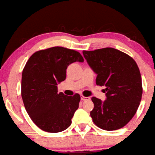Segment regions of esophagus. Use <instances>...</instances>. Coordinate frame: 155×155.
Wrapping results in <instances>:
<instances>
[{"instance_id": "1", "label": "esophagus", "mask_w": 155, "mask_h": 155, "mask_svg": "<svg viewBox=\"0 0 155 155\" xmlns=\"http://www.w3.org/2000/svg\"><path fill=\"white\" fill-rule=\"evenodd\" d=\"M81 100H83V101H86V100H90V97H85L82 95H81Z\"/></svg>"}]
</instances>
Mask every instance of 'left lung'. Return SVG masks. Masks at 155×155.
I'll use <instances>...</instances> for the list:
<instances>
[{"label": "left lung", "instance_id": "1", "mask_svg": "<svg viewBox=\"0 0 155 155\" xmlns=\"http://www.w3.org/2000/svg\"><path fill=\"white\" fill-rule=\"evenodd\" d=\"M83 54L97 74L96 84L106 86V99L92 97L93 121L107 131L124 127L136 114L142 99V78L136 61L127 54L111 47L83 51Z\"/></svg>", "mask_w": 155, "mask_h": 155}]
</instances>
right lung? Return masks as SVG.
<instances>
[{
	"instance_id": "add662e5",
	"label": "right lung",
	"mask_w": 155,
	"mask_h": 155,
	"mask_svg": "<svg viewBox=\"0 0 155 155\" xmlns=\"http://www.w3.org/2000/svg\"><path fill=\"white\" fill-rule=\"evenodd\" d=\"M75 61L83 62L79 53L61 47L35 52L22 72L21 97L28 114L45 131L58 133L72 123L80 95L58 94V84L66 79V69Z\"/></svg>"
}]
</instances>
